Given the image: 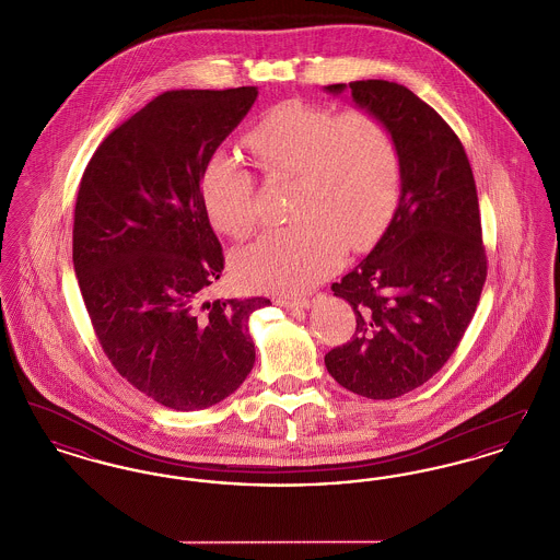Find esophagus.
Masks as SVG:
<instances>
[{
    "instance_id": "34e87169",
    "label": "esophagus",
    "mask_w": 560,
    "mask_h": 560,
    "mask_svg": "<svg viewBox=\"0 0 560 560\" xmlns=\"http://www.w3.org/2000/svg\"><path fill=\"white\" fill-rule=\"evenodd\" d=\"M277 304L279 306H283V308H311V300H306V298H300V300H295V298H279L277 300Z\"/></svg>"
}]
</instances>
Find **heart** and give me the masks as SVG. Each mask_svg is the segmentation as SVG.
Instances as JSON below:
<instances>
[{
	"label": "heart",
	"instance_id": "heart-1",
	"mask_svg": "<svg viewBox=\"0 0 560 560\" xmlns=\"http://www.w3.org/2000/svg\"><path fill=\"white\" fill-rule=\"evenodd\" d=\"M270 180H290L292 224L272 229L235 260L254 290L304 293L336 267L348 247H365L399 203L395 136L365 110L336 115L300 101L281 103L247 133ZM213 226L245 240L260 222L254 176L229 153H215L201 176Z\"/></svg>",
	"mask_w": 560,
	"mask_h": 560
}]
</instances>
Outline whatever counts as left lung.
Instances as JSON below:
<instances>
[{"label": "left lung", "instance_id": "1", "mask_svg": "<svg viewBox=\"0 0 560 560\" xmlns=\"http://www.w3.org/2000/svg\"><path fill=\"white\" fill-rule=\"evenodd\" d=\"M386 124L400 160L399 206L372 252L331 292L357 315L325 368L350 393L397 399L439 372L475 317L487 277L479 197L443 117L395 81L325 85Z\"/></svg>", "mask_w": 560, "mask_h": 560}]
</instances>
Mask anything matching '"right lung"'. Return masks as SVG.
I'll use <instances>...</instances> for the list:
<instances>
[{
  "label": "right lung",
  "instance_id": "add662e5",
  "mask_svg": "<svg viewBox=\"0 0 560 560\" xmlns=\"http://www.w3.org/2000/svg\"><path fill=\"white\" fill-rule=\"evenodd\" d=\"M258 88L174 90L115 128L81 178L73 267L115 370L176 411L233 395L256 361L249 315L267 298L203 300L224 268L201 197L215 149Z\"/></svg>",
  "mask_w": 560,
  "mask_h": 560
}]
</instances>
